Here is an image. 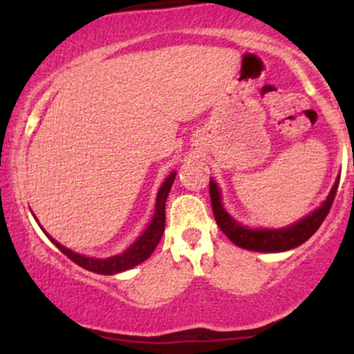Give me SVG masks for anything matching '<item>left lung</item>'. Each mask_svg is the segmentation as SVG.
I'll use <instances>...</instances> for the list:
<instances>
[{
	"mask_svg": "<svg viewBox=\"0 0 354 354\" xmlns=\"http://www.w3.org/2000/svg\"><path fill=\"white\" fill-rule=\"evenodd\" d=\"M339 176L336 178L335 186L328 194L323 205L318 209L313 211L311 214L304 216L293 225L286 226V228L278 230H250L246 226L239 225L233 218L226 213V209L221 205V193H219L218 185L214 180L209 181V196L211 206H213V214L216 219L219 230L228 236L234 245L245 250L251 251H263V253H281V251L293 250V248L303 245L308 241L313 234L318 231L321 223L330 213L333 201H335L336 191H338Z\"/></svg>",
	"mask_w": 354,
	"mask_h": 354,
	"instance_id": "1",
	"label": "left lung"
}]
</instances>
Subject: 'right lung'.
<instances>
[{
    "label": "right lung",
    "instance_id": "obj_1",
    "mask_svg": "<svg viewBox=\"0 0 354 354\" xmlns=\"http://www.w3.org/2000/svg\"><path fill=\"white\" fill-rule=\"evenodd\" d=\"M174 176L176 173H171L166 181L161 185L160 191H158V196H156V206H154V216L149 223L148 228L145 230V233L141 234L140 238L133 243L124 253L111 256V258L106 259H98V258H88V256H83L80 253H75V251L68 250L63 245H59L56 239H53L50 234H46L48 238L51 239L53 245H56V248L68 256L73 263L76 265L84 268V270L93 271V273H98V274H116L121 273V271L126 270H131L133 266L140 265L143 263L145 259H148L151 253L154 251V248L158 246L160 243L161 236L165 233V223H166V216H165V206H166V198H168L169 189H171Z\"/></svg>",
    "mask_w": 354,
    "mask_h": 354
}]
</instances>
